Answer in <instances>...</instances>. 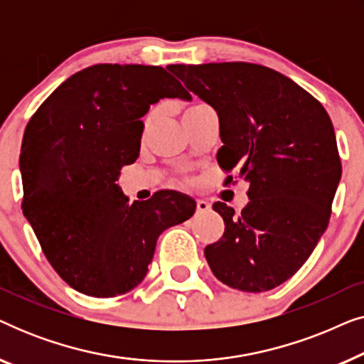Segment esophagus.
<instances>
[{
	"label": "esophagus",
	"mask_w": 364,
	"mask_h": 364,
	"mask_svg": "<svg viewBox=\"0 0 364 364\" xmlns=\"http://www.w3.org/2000/svg\"><path fill=\"white\" fill-rule=\"evenodd\" d=\"M210 210V203L207 200H202V198H198L197 200V213H203V212H208Z\"/></svg>",
	"instance_id": "34e87169"
}]
</instances>
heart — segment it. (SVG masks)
<instances>
[{
  "instance_id": "1",
  "label": "heart",
  "mask_w": 364,
  "mask_h": 364,
  "mask_svg": "<svg viewBox=\"0 0 364 364\" xmlns=\"http://www.w3.org/2000/svg\"><path fill=\"white\" fill-rule=\"evenodd\" d=\"M200 106H205V104H193V106H188L187 109H186V112L183 114H187V112H192L193 109H197V107H200ZM154 117H156V111H151L146 116V119H144V124H146V127H149L152 124V121H154Z\"/></svg>"
}]
</instances>
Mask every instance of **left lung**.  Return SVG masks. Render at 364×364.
Instances as JSON below:
<instances>
[{
  "instance_id": "8db88e82",
  "label": "left lung",
  "mask_w": 364,
  "mask_h": 364,
  "mask_svg": "<svg viewBox=\"0 0 364 364\" xmlns=\"http://www.w3.org/2000/svg\"><path fill=\"white\" fill-rule=\"evenodd\" d=\"M167 69L215 109L223 142L218 166L237 168L248 182L242 212L213 203L225 230L205 247L208 267L235 290L260 293L282 285L308 260L330 222L341 178L330 116L290 77L260 64Z\"/></svg>"
}]
</instances>
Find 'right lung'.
<instances>
[{
	"label": "right lung",
	"instance_id": "obj_1",
	"mask_svg": "<svg viewBox=\"0 0 364 364\" xmlns=\"http://www.w3.org/2000/svg\"><path fill=\"white\" fill-rule=\"evenodd\" d=\"M164 97L191 94L161 66L96 64L66 79L24 131L23 213L58 275L84 295L136 288L159 235L196 212L176 191L129 203L116 183L139 157L141 119Z\"/></svg>",
	"mask_w": 364,
	"mask_h": 364
}]
</instances>
